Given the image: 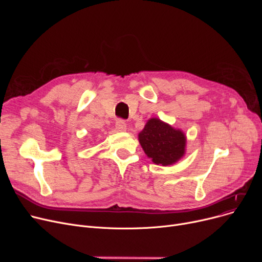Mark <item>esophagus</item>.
<instances>
[{"mask_svg": "<svg viewBox=\"0 0 262 262\" xmlns=\"http://www.w3.org/2000/svg\"><path fill=\"white\" fill-rule=\"evenodd\" d=\"M116 129L118 132H125L126 130V123L123 120H118L116 122Z\"/></svg>", "mask_w": 262, "mask_h": 262, "instance_id": "obj_1", "label": "esophagus"}]
</instances>
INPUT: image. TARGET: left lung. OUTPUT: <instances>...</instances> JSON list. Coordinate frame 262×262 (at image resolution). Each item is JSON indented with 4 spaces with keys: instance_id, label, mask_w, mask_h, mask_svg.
<instances>
[{
    "instance_id": "1",
    "label": "left lung",
    "mask_w": 262,
    "mask_h": 262,
    "mask_svg": "<svg viewBox=\"0 0 262 262\" xmlns=\"http://www.w3.org/2000/svg\"><path fill=\"white\" fill-rule=\"evenodd\" d=\"M139 142L148 158L156 164L170 166L186 152V136L158 118L149 119L138 135Z\"/></svg>"
}]
</instances>
